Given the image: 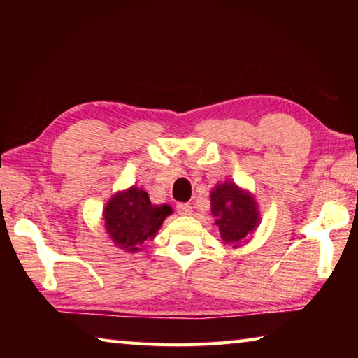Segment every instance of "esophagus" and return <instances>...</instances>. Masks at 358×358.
Returning <instances> with one entry per match:
<instances>
[{
    "label": "esophagus",
    "instance_id": "obj_1",
    "mask_svg": "<svg viewBox=\"0 0 358 358\" xmlns=\"http://www.w3.org/2000/svg\"><path fill=\"white\" fill-rule=\"evenodd\" d=\"M177 210L181 216H189L192 213V207L189 203H177Z\"/></svg>",
    "mask_w": 358,
    "mask_h": 358
}]
</instances>
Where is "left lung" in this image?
<instances>
[{"label": "left lung", "instance_id": "8db88e82", "mask_svg": "<svg viewBox=\"0 0 358 358\" xmlns=\"http://www.w3.org/2000/svg\"><path fill=\"white\" fill-rule=\"evenodd\" d=\"M211 215L220 229L224 245L237 248L260 222L254 197L232 181H224L211 191Z\"/></svg>", "mask_w": 358, "mask_h": 358}]
</instances>
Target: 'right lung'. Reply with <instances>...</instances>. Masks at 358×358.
Returning <instances> with one entry per match:
<instances>
[{"mask_svg": "<svg viewBox=\"0 0 358 358\" xmlns=\"http://www.w3.org/2000/svg\"><path fill=\"white\" fill-rule=\"evenodd\" d=\"M102 215L113 243L126 252H137L143 241L155 237L172 208L166 203L153 205L147 191L132 186L115 194Z\"/></svg>", "mask_w": 358, "mask_h": 358, "instance_id": "obj_1", "label": "right lung"}]
</instances>
